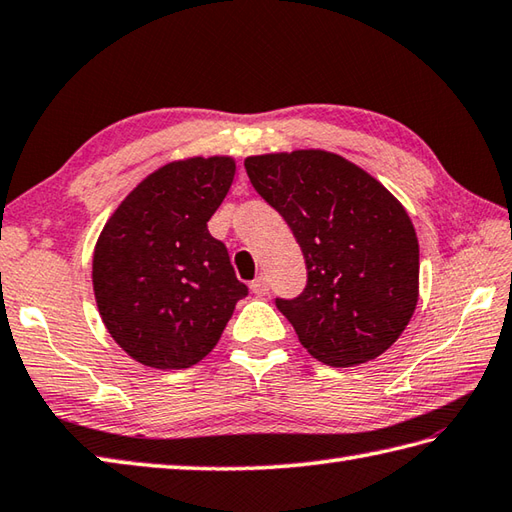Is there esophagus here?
Returning a JSON list of instances; mask_svg holds the SVG:
<instances>
[{"instance_id":"1","label":"esophagus","mask_w":512,"mask_h":512,"mask_svg":"<svg viewBox=\"0 0 512 512\" xmlns=\"http://www.w3.org/2000/svg\"><path fill=\"white\" fill-rule=\"evenodd\" d=\"M268 279H266V275H259L257 279H253V282H250V290H253L255 295H266L268 293Z\"/></svg>"}]
</instances>
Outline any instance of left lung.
I'll use <instances>...</instances> for the list:
<instances>
[{
  "label": "left lung",
  "instance_id": "1",
  "mask_svg": "<svg viewBox=\"0 0 512 512\" xmlns=\"http://www.w3.org/2000/svg\"><path fill=\"white\" fill-rule=\"evenodd\" d=\"M244 166L306 259V288L275 299L299 342L328 366L382 355L404 333L419 295V244L404 206L326 150L257 155Z\"/></svg>",
  "mask_w": 512,
  "mask_h": 512
}]
</instances>
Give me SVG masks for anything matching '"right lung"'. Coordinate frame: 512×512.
<instances>
[{"instance_id":"add662e5","label":"right lung","mask_w":512,"mask_h":512,"mask_svg":"<svg viewBox=\"0 0 512 512\" xmlns=\"http://www.w3.org/2000/svg\"><path fill=\"white\" fill-rule=\"evenodd\" d=\"M235 177L230 157H193L148 175L108 219L93 288L110 337L139 364L188 368L222 337L248 286L208 219Z\"/></svg>"}]
</instances>
